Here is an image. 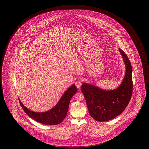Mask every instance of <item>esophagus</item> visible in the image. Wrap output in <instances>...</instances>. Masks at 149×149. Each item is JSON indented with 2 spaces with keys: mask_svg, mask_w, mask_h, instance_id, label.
Listing matches in <instances>:
<instances>
[{
  "mask_svg": "<svg viewBox=\"0 0 149 149\" xmlns=\"http://www.w3.org/2000/svg\"><path fill=\"white\" fill-rule=\"evenodd\" d=\"M81 84H82V80L81 79H78L76 82H75V85L77 87L78 89H80L81 88Z\"/></svg>",
  "mask_w": 149,
  "mask_h": 149,
  "instance_id": "1",
  "label": "esophagus"
}]
</instances>
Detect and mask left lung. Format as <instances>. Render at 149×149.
I'll return each instance as SVG.
<instances>
[{"label": "left lung", "mask_w": 149, "mask_h": 149, "mask_svg": "<svg viewBox=\"0 0 149 149\" xmlns=\"http://www.w3.org/2000/svg\"><path fill=\"white\" fill-rule=\"evenodd\" d=\"M126 67L123 80L117 88L105 90L97 86L84 83L81 90L91 117L95 120L104 122L120 115L129 103L132 95V67L123 50L119 49Z\"/></svg>", "instance_id": "8db88e82"}]
</instances>
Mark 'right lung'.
<instances>
[{"instance_id":"obj_1","label":"right lung","mask_w":149,"mask_h":149,"mask_svg":"<svg viewBox=\"0 0 149 149\" xmlns=\"http://www.w3.org/2000/svg\"><path fill=\"white\" fill-rule=\"evenodd\" d=\"M77 87L75 84H73L64 93L57 104L53 108L46 112L33 111L28 109L19 99V102L24 111L35 121L44 125H56L60 123L66 117L70 99L77 93Z\"/></svg>"}]
</instances>
